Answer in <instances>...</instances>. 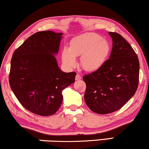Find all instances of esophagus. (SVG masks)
I'll list each match as a JSON object with an SVG mask.
<instances>
[{
    "label": "esophagus",
    "mask_w": 149,
    "mask_h": 149,
    "mask_svg": "<svg viewBox=\"0 0 149 149\" xmlns=\"http://www.w3.org/2000/svg\"><path fill=\"white\" fill-rule=\"evenodd\" d=\"M75 79H76V80H80V79H81V76L79 74H77L76 75V77H75Z\"/></svg>",
    "instance_id": "obj_1"
}]
</instances>
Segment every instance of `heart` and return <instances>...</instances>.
<instances>
[{"label":"heart","instance_id":"heart-1","mask_svg":"<svg viewBox=\"0 0 149 149\" xmlns=\"http://www.w3.org/2000/svg\"><path fill=\"white\" fill-rule=\"evenodd\" d=\"M110 52L111 45L102 36L95 33H85L72 39L70 47L63 49L62 56L67 66H74L75 57L81 56L82 68L87 71H95L104 64Z\"/></svg>","mask_w":149,"mask_h":149}]
</instances>
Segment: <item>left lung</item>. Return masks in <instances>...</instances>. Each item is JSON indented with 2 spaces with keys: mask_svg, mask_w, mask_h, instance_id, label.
Here are the masks:
<instances>
[{
  "mask_svg": "<svg viewBox=\"0 0 149 149\" xmlns=\"http://www.w3.org/2000/svg\"><path fill=\"white\" fill-rule=\"evenodd\" d=\"M113 48L109 60L98 70L85 74V102L95 113H113L135 94L139 83L140 64L129 42L117 32H109Z\"/></svg>",
  "mask_w": 149,
  "mask_h": 149,
  "instance_id": "1",
  "label": "left lung"
}]
</instances>
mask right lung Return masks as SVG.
Wrapping results in <instances>:
<instances>
[{
	"mask_svg": "<svg viewBox=\"0 0 149 149\" xmlns=\"http://www.w3.org/2000/svg\"><path fill=\"white\" fill-rule=\"evenodd\" d=\"M62 35L36 32L12 56L10 87L23 107L36 115L56 113L62 104V91L75 81L77 73L62 72L54 55L58 54Z\"/></svg>",
	"mask_w": 149,
	"mask_h": 149,
	"instance_id": "obj_1",
	"label": "right lung"
}]
</instances>
